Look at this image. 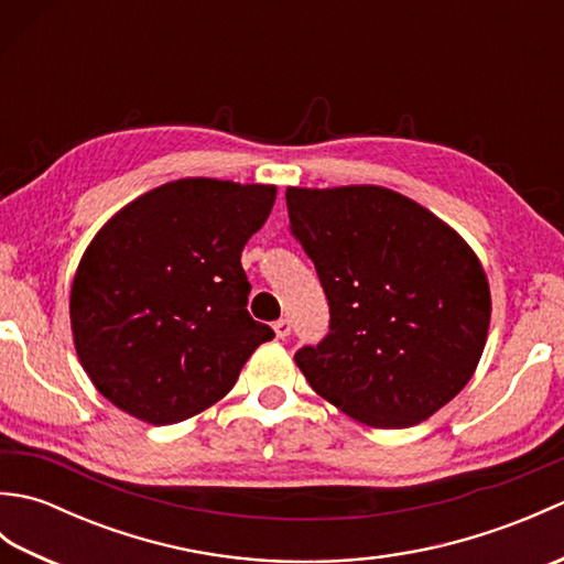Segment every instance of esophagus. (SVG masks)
<instances>
[{"label":"esophagus","mask_w":564,"mask_h":564,"mask_svg":"<svg viewBox=\"0 0 564 564\" xmlns=\"http://www.w3.org/2000/svg\"><path fill=\"white\" fill-rule=\"evenodd\" d=\"M273 332H275V337L279 339H285L291 334V319H279V322H273Z\"/></svg>","instance_id":"34e87169"}]
</instances>
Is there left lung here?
I'll return each mask as SVG.
<instances>
[{"mask_svg": "<svg viewBox=\"0 0 564 564\" xmlns=\"http://www.w3.org/2000/svg\"><path fill=\"white\" fill-rule=\"evenodd\" d=\"M291 232L313 259L329 334L295 364L356 422H424L473 378L487 341L489 283L465 239L382 186L289 188Z\"/></svg>", "mask_w": 564, "mask_h": 564, "instance_id": "left-lung-1", "label": "left lung"}]
</instances>
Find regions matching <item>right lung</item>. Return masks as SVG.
Instances as JSON below:
<instances>
[{
  "instance_id": "add662e5",
  "label": "right lung",
  "mask_w": 564,
  "mask_h": 564,
  "mask_svg": "<svg viewBox=\"0 0 564 564\" xmlns=\"http://www.w3.org/2000/svg\"><path fill=\"white\" fill-rule=\"evenodd\" d=\"M275 186L178 178L116 213L72 281L75 349L94 386L148 424H176L223 400L259 344L247 313V239Z\"/></svg>"
}]
</instances>
